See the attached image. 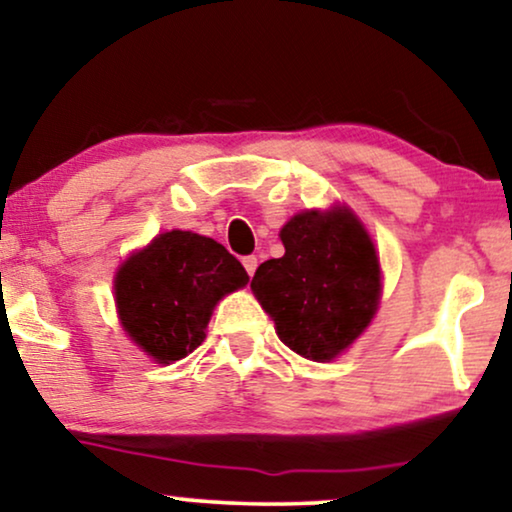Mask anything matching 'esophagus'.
Listing matches in <instances>:
<instances>
[{"mask_svg": "<svg viewBox=\"0 0 512 512\" xmlns=\"http://www.w3.org/2000/svg\"><path fill=\"white\" fill-rule=\"evenodd\" d=\"M242 265H244V270L249 272V275H254L256 265H258V258H256V256H244V258H242Z\"/></svg>", "mask_w": 512, "mask_h": 512, "instance_id": "1", "label": "esophagus"}]
</instances>
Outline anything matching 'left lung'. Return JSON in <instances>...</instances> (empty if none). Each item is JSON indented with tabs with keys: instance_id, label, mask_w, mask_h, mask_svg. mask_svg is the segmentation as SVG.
Listing matches in <instances>:
<instances>
[{
	"instance_id": "8db88e82",
	"label": "left lung",
	"mask_w": 512,
	"mask_h": 512,
	"mask_svg": "<svg viewBox=\"0 0 512 512\" xmlns=\"http://www.w3.org/2000/svg\"><path fill=\"white\" fill-rule=\"evenodd\" d=\"M280 237L284 256L258 265L251 289L287 348L305 360H334L376 313L381 268L374 244L345 209L298 214Z\"/></svg>"
}]
</instances>
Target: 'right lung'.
<instances>
[{
  "instance_id": "right-lung-1",
  "label": "right lung",
  "mask_w": 512,
  "mask_h": 512,
  "mask_svg": "<svg viewBox=\"0 0 512 512\" xmlns=\"http://www.w3.org/2000/svg\"><path fill=\"white\" fill-rule=\"evenodd\" d=\"M247 282V270L223 244L195 232H164L119 268V320L152 360L171 364L204 341L214 305Z\"/></svg>"
}]
</instances>
